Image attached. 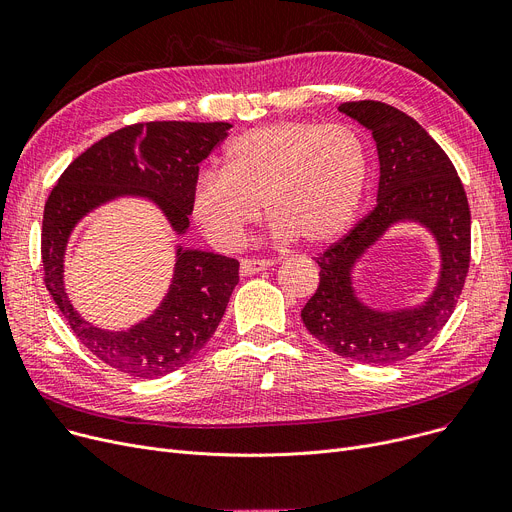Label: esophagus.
Masks as SVG:
<instances>
[{"label": "esophagus", "instance_id": "1", "mask_svg": "<svg viewBox=\"0 0 512 512\" xmlns=\"http://www.w3.org/2000/svg\"><path fill=\"white\" fill-rule=\"evenodd\" d=\"M270 265H272V261H267V259H242L240 261V276L259 274V272L267 270Z\"/></svg>", "mask_w": 512, "mask_h": 512}]
</instances>
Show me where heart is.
I'll return each mask as SVG.
<instances>
[{
  "mask_svg": "<svg viewBox=\"0 0 512 512\" xmlns=\"http://www.w3.org/2000/svg\"><path fill=\"white\" fill-rule=\"evenodd\" d=\"M369 178V155L346 126L280 120L228 145L224 170H203L193 218L222 249L240 245L261 205L276 232L307 247H328L353 228Z\"/></svg>",
  "mask_w": 512,
  "mask_h": 512,
  "instance_id": "b5f03b06",
  "label": "heart"
}]
</instances>
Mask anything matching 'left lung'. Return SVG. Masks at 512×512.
<instances>
[{
    "mask_svg": "<svg viewBox=\"0 0 512 512\" xmlns=\"http://www.w3.org/2000/svg\"><path fill=\"white\" fill-rule=\"evenodd\" d=\"M338 112L365 126L378 147V203L351 232L315 257L319 286L301 317L305 328L336 355L390 365L421 351L452 315L469 272L471 211L452 161L411 116L382 101H348L340 103ZM402 221H415L435 236L441 253L439 282L415 308L373 310L354 290V267Z\"/></svg>",
    "mask_w": 512,
    "mask_h": 512,
    "instance_id": "left-lung-1",
    "label": "left lung"
}]
</instances>
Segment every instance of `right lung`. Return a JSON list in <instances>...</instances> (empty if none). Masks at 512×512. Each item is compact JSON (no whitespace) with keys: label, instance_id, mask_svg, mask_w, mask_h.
Masks as SVG:
<instances>
[{"label":"right lung","instance_id":"right-lung-1","mask_svg":"<svg viewBox=\"0 0 512 512\" xmlns=\"http://www.w3.org/2000/svg\"><path fill=\"white\" fill-rule=\"evenodd\" d=\"M230 128L228 122H145L120 128L80 153L45 203L41 257L51 299L97 359L132 378H161L201 351L220 326L238 284V261L178 245L164 301L139 324L112 332L93 326L68 299V238L87 213L120 197L151 201L178 236L186 234L199 164Z\"/></svg>","mask_w":512,"mask_h":512}]
</instances>
